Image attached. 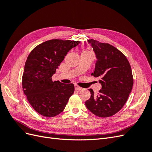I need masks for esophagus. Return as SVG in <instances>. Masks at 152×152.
<instances>
[{
	"mask_svg": "<svg viewBox=\"0 0 152 152\" xmlns=\"http://www.w3.org/2000/svg\"><path fill=\"white\" fill-rule=\"evenodd\" d=\"M75 90H77V91H80V90L82 89V87L79 86H75Z\"/></svg>",
	"mask_w": 152,
	"mask_h": 152,
	"instance_id": "1",
	"label": "esophagus"
}]
</instances>
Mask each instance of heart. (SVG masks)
I'll return each mask as SVG.
<instances>
[{
    "label": "heart",
    "mask_w": 152,
    "mask_h": 152,
    "mask_svg": "<svg viewBox=\"0 0 152 152\" xmlns=\"http://www.w3.org/2000/svg\"><path fill=\"white\" fill-rule=\"evenodd\" d=\"M87 52H91L90 50L87 49H85L83 50V51H82V53H87Z\"/></svg>",
    "instance_id": "b5f03b06"
}]
</instances>
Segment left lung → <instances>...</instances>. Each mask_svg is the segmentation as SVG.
I'll list each match as a JSON object with an SVG mask.
<instances>
[{"mask_svg": "<svg viewBox=\"0 0 152 152\" xmlns=\"http://www.w3.org/2000/svg\"><path fill=\"white\" fill-rule=\"evenodd\" d=\"M88 42L98 59L91 75L100 78L102 87L97 95L89 89L91 98L85 104L96 116L111 117L122 109L132 91L134 81L131 67L125 55L113 45L93 39Z\"/></svg>", "mask_w": 152, "mask_h": 152, "instance_id": "obj_1", "label": "left lung"}]
</instances>
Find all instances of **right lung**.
<instances>
[{
    "instance_id": "right-lung-1",
    "label": "right lung",
    "mask_w": 152,
    "mask_h": 152,
    "mask_svg": "<svg viewBox=\"0 0 152 152\" xmlns=\"http://www.w3.org/2000/svg\"><path fill=\"white\" fill-rule=\"evenodd\" d=\"M79 43V41L69 40H47L37 45L27 58L22 87L32 108L41 115H58L74 93L73 84L53 81L52 76L67 53Z\"/></svg>"
}]
</instances>
